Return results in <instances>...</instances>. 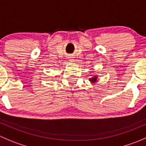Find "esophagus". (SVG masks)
<instances>
[{"label":"esophagus","instance_id":"obj_1","mask_svg":"<svg viewBox=\"0 0 146 146\" xmlns=\"http://www.w3.org/2000/svg\"><path fill=\"white\" fill-rule=\"evenodd\" d=\"M70 58V59H69V61H72V59H71V58Z\"/></svg>","mask_w":146,"mask_h":146}]
</instances>
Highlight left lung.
<instances>
[{
	"mask_svg": "<svg viewBox=\"0 0 146 146\" xmlns=\"http://www.w3.org/2000/svg\"><path fill=\"white\" fill-rule=\"evenodd\" d=\"M98 76H95L94 77L91 78L89 79V80L92 83H95V82H97V80H98Z\"/></svg>",
	"mask_w": 146,
	"mask_h": 146,
	"instance_id": "left-lung-1",
	"label": "left lung"
}]
</instances>
